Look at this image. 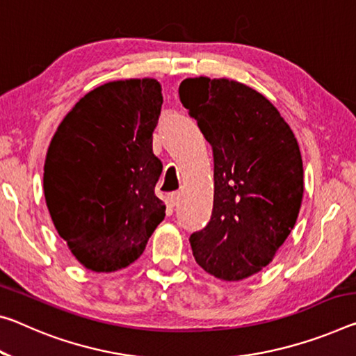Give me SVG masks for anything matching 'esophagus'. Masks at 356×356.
Returning a JSON list of instances; mask_svg holds the SVG:
<instances>
[{"label": "esophagus", "instance_id": "1", "mask_svg": "<svg viewBox=\"0 0 356 356\" xmlns=\"http://www.w3.org/2000/svg\"><path fill=\"white\" fill-rule=\"evenodd\" d=\"M179 201H180V193H177V191H174V193L168 195V202H169V206H171V207L177 206Z\"/></svg>", "mask_w": 356, "mask_h": 356}]
</instances>
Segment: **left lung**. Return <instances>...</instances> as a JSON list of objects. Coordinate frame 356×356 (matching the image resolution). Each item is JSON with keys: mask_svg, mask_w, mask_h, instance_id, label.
<instances>
[{"mask_svg": "<svg viewBox=\"0 0 356 356\" xmlns=\"http://www.w3.org/2000/svg\"><path fill=\"white\" fill-rule=\"evenodd\" d=\"M179 95L213 152L212 217L190 236L193 257L220 280L247 279L273 261L296 223L300 145L277 107L244 83L190 77Z\"/></svg>", "mask_w": 356, "mask_h": 356, "instance_id": "8db88e82", "label": "left lung"}]
</instances>
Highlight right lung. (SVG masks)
<instances>
[{"label": "right lung", "instance_id": "1", "mask_svg": "<svg viewBox=\"0 0 356 356\" xmlns=\"http://www.w3.org/2000/svg\"><path fill=\"white\" fill-rule=\"evenodd\" d=\"M161 104L156 79L107 82L77 101L50 140V217L77 261L95 273L136 261L165 218L155 195L163 165L152 150Z\"/></svg>", "mask_w": 356, "mask_h": 356}]
</instances>
